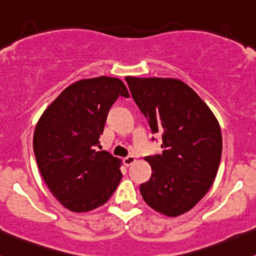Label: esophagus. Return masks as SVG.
<instances>
[{"label":"esophagus","mask_w":256,"mask_h":256,"mask_svg":"<svg viewBox=\"0 0 256 256\" xmlns=\"http://www.w3.org/2000/svg\"><path fill=\"white\" fill-rule=\"evenodd\" d=\"M136 160V157H134V156H128V157H126L124 160H123V163H124L126 166H129L133 164Z\"/></svg>","instance_id":"esophagus-1"}]
</instances>
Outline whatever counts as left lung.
<instances>
[{"instance_id": "obj_1", "label": "left lung", "mask_w": 256, "mask_h": 256, "mask_svg": "<svg viewBox=\"0 0 256 256\" xmlns=\"http://www.w3.org/2000/svg\"><path fill=\"white\" fill-rule=\"evenodd\" d=\"M134 102L162 136V154L145 157L152 173L140 185L146 203L179 216L204 197L219 169L222 136L213 111L185 82L163 77H126Z\"/></svg>"}]
</instances>
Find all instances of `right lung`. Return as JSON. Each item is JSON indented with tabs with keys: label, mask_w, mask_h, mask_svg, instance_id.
<instances>
[{
	"label": "right lung",
	"mask_w": 256,
	"mask_h": 256,
	"mask_svg": "<svg viewBox=\"0 0 256 256\" xmlns=\"http://www.w3.org/2000/svg\"><path fill=\"white\" fill-rule=\"evenodd\" d=\"M120 96L129 93L116 77L80 80L59 94L36 124L34 152L43 180L74 213L105 204L122 179V160L96 150L108 110Z\"/></svg>",
	"instance_id": "right-lung-1"
}]
</instances>
